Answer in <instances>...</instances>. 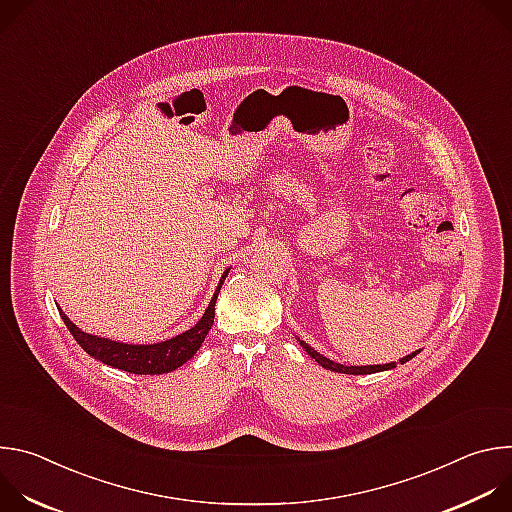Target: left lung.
I'll return each mask as SVG.
<instances>
[{
  "label": "left lung",
  "instance_id": "1",
  "mask_svg": "<svg viewBox=\"0 0 512 512\" xmlns=\"http://www.w3.org/2000/svg\"><path fill=\"white\" fill-rule=\"evenodd\" d=\"M300 344L306 348V352L318 362V364H322L324 369H330V371H334V373H346V375H371V373H381V371H387V369H395L397 364L395 362H389V364H373V367H344V364H338V362H334V360H330V358H326V356H322L320 352H316L312 346H308L304 340H300ZM419 352V350H417ZM417 352H411V354H407L405 358H401L399 362L403 364V362H407V360H411Z\"/></svg>",
  "mask_w": 512,
  "mask_h": 512
}]
</instances>
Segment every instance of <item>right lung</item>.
Instances as JSON below:
<instances>
[{"label": "right lung", "instance_id": "obj_1", "mask_svg": "<svg viewBox=\"0 0 512 512\" xmlns=\"http://www.w3.org/2000/svg\"><path fill=\"white\" fill-rule=\"evenodd\" d=\"M227 273H229V269L223 273V279H221V283H218L216 294L210 300V304H208L204 316L198 320V324L194 328L186 330L184 334H178L176 338H170L166 342L143 344V346L113 342V340L97 338V336H91V334L79 330L64 316L62 310H60V318L87 354L109 364V367H113V369H121L125 373H133V375L170 373V371L182 367V364L186 360H190L196 354V350L202 346V342L214 322V304L218 298V291H221V287L225 283Z\"/></svg>", "mask_w": 512, "mask_h": 512}]
</instances>
